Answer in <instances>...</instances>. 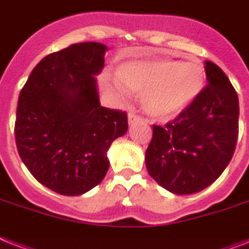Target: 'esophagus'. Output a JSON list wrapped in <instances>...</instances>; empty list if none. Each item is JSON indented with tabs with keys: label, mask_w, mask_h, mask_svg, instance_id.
<instances>
[{
	"label": "esophagus",
	"mask_w": 249,
	"mask_h": 249,
	"mask_svg": "<svg viewBox=\"0 0 249 249\" xmlns=\"http://www.w3.org/2000/svg\"><path fill=\"white\" fill-rule=\"evenodd\" d=\"M139 120H142V119L139 118L138 115L137 114H133V112H130V114L128 115V121H129V124H133V123H137V121Z\"/></svg>",
	"instance_id": "34e87169"
}]
</instances>
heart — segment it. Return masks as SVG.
<instances>
[{
    "mask_svg": "<svg viewBox=\"0 0 249 249\" xmlns=\"http://www.w3.org/2000/svg\"><path fill=\"white\" fill-rule=\"evenodd\" d=\"M114 92L128 100L130 92L142 94V106L151 118L166 120L185 111L201 94L205 66L198 58L131 60L119 66Z\"/></svg>",
    "mask_w": 249,
    "mask_h": 249,
    "instance_id": "b5f03b06",
    "label": "heart"
}]
</instances>
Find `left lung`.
I'll return each mask as SVG.
<instances>
[{
    "mask_svg": "<svg viewBox=\"0 0 249 249\" xmlns=\"http://www.w3.org/2000/svg\"><path fill=\"white\" fill-rule=\"evenodd\" d=\"M207 86L197 100L165 126L153 125L145 166L162 188L193 195L211 185L233 157L239 101L219 66L205 61Z\"/></svg>",
    "mask_w": 249,
    "mask_h": 249,
    "instance_id": "1",
    "label": "left lung"
}]
</instances>
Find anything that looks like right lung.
<instances>
[{"label":"right lung","mask_w":249,"mask_h":249,"mask_svg":"<svg viewBox=\"0 0 249 249\" xmlns=\"http://www.w3.org/2000/svg\"><path fill=\"white\" fill-rule=\"evenodd\" d=\"M107 47L76 43L42 58L20 92L15 141L20 159L40 184L79 196L102 181L107 151L128 130V116L101 106L97 79Z\"/></svg>","instance_id":"obj_1"}]
</instances>
